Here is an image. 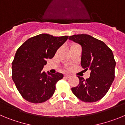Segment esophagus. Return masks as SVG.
Returning a JSON list of instances; mask_svg holds the SVG:
<instances>
[{
    "label": "esophagus",
    "mask_w": 125,
    "mask_h": 125,
    "mask_svg": "<svg viewBox=\"0 0 125 125\" xmlns=\"http://www.w3.org/2000/svg\"><path fill=\"white\" fill-rule=\"evenodd\" d=\"M69 77H70V76L68 74H65L64 75V78H66V79H68V78H69Z\"/></svg>",
    "instance_id": "esophagus-1"
}]
</instances>
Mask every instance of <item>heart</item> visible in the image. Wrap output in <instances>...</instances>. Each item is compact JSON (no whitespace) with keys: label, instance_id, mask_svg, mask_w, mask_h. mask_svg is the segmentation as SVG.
Wrapping results in <instances>:
<instances>
[{"label":"heart","instance_id":"heart-1","mask_svg":"<svg viewBox=\"0 0 125 125\" xmlns=\"http://www.w3.org/2000/svg\"><path fill=\"white\" fill-rule=\"evenodd\" d=\"M75 46V44H74V45H73V46ZM72 46H71V47H72Z\"/></svg>","mask_w":125,"mask_h":125}]
</instances>
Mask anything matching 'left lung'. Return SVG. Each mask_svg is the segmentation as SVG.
Returning a JSON list of instances; mask_svg holds the SVG:
<instances>
[{
  "mask_svg": "<svg viewBox=\"0 0 125 125\" xmlns=\"http://www.w3.org/2000/svg\"><path fill=\"white\" fill-rule=\"evenodd\" d=\"M69 39L81 46V64L85 71L91 70L88 79L78 76L79 84L71 90L84 102L99 101L105 96L115 79L116 61L112 51L105 43L88 34H75Z\"/></svg>",
  "mask_w": 125,
  "mask_h": 125,
  "instance_id": "1",
  "label": "left lung"
}]
</instances>
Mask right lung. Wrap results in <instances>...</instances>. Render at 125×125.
<instances>
[{"label":"right lung","mask_w":125,"mask_h":125,"mask_svg":"<svg viewBox=\"0 0 125 125\" xmlns=\"http://www.w3.org/2000/svg\"><path fill=\"white\" fill-rule=\"evenodd\" d=\"M68 37L41 34L28 39L19 47L12 63V78L26 101L41 103L54 93L56 84L63 74L46 73L42 69Z\"/></svg>","instance_id":"obj_1"}]
</instances>
